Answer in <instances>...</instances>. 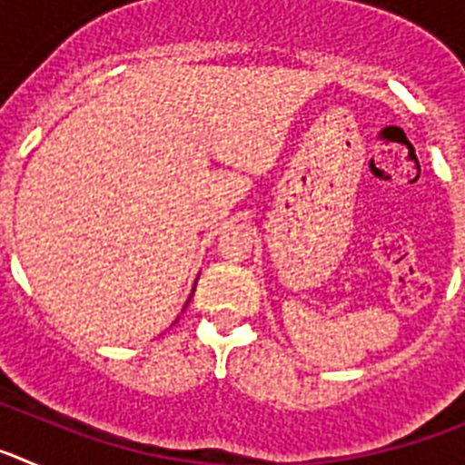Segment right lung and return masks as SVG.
<instances>
[{
    "mask_svg": "<svg viewBox=\"0 0 465 465\" xmlns=\"http://www.w3.org/2000/svg\"><path fill=\"white\" fill-rule=\"evenodd\" d=\"M186 305H188V300H186Z\"/></svg>",
    "mask_w": 465,
    "mask_h": 465,
    "instance_id": "right-lung-1",
    "label": "right lung"
}]
</instances>
